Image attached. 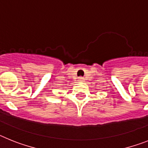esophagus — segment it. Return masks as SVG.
Masks as SVG:
<instances>
[{
    "instance_id": "1",
    "label": "esophagus",
    "mask_w": 148,
    "mask_h": 148,
    "mask_svg": "<svg viewBox=\"0 0 148 148\" xmlns=\"http://www.w3.org/2000/svg\"><path fill=\"white\" fill-rule=\"evenodd\" d=\"M84 81V78L83 77H79V78H78V82H83Z\"/></svg>"
}]
</instances>
